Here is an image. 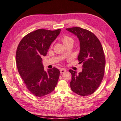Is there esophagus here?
<instances>
[{
    "mask_svg": "<svg viewBox=\"0 0 121 121\" xmlns=\"http://www.w3.org/2000/svg\"><path fill=\"white\" fill-rule=\"evenodd\" d=\"M66 72V70H65V69H60V73H64V72Z\"/></svg>",
    "mask_w": 121,
    "mask_h": 121,
    "instance_id": "obj_1",
    "label": "esophagus"
}]
</instances>
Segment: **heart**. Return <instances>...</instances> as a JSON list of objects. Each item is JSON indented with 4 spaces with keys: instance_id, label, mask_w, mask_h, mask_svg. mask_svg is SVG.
I'll list each match as a JSON object with an SVG mask.
<instances>
[{
    "instance_id": "obj_1",
    "label": "heart",
    "mask_w": 121,
    "mask_h": 121,
    "mask_svg": "<svg viewBox=\"0 0 121 121\" xmlns=\"http://www.w3.org/2000/svg\"><path fill=\"white\" fill-rule=\"evenodd\" d=\"M62 41L65 46L69 43H73V40L72 38L67 35H65L62 38Z\"/></svg>"
}]
</instances>
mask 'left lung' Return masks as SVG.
Returning a JSON list of instances; mask_svg holds the SVG:
<instances>
[{
	"instance_id": "8db88e82",
	"label": "left lung",
	"mask_w": 121,
	"mask_h": 121,
	"mask_svg": "<svg viewBox=\"0 0 121 121\" xmlns=\"http://www.w3.org/2000/svg\"><path fill=\"white\" fill-rule=\"evenodd\" d=\"M80 41L78 60L82 63V71L69 69L72 74L70 86L72 91L80 96L92 94L100 86L105 73V57L100 41L91 32L80 27L66 29Z\"/></svg>"
}]
</instances>
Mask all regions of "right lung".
I'll list each match as a JSON object with an SVG mask.
<instances>
[{
	"label": "right lung",
	"instance_id": "obj_1",
	"mask_svg": "<svg viewBox=\"0 0 121 121\" xmlns=\"http://www.w3.org/2000/svg\"><path fill=\"white\" fill-rule=\"evenodd\" d=\"M60 30L38 29L27 34L18 44L16 54L18 73L27 89L35 96L49 94L57 85L60 72L55 67L46 72L42 57L47 55Z\"/></svg>",
	"mask_w": 121,
	"mask_h": 121
}]
</instances>
